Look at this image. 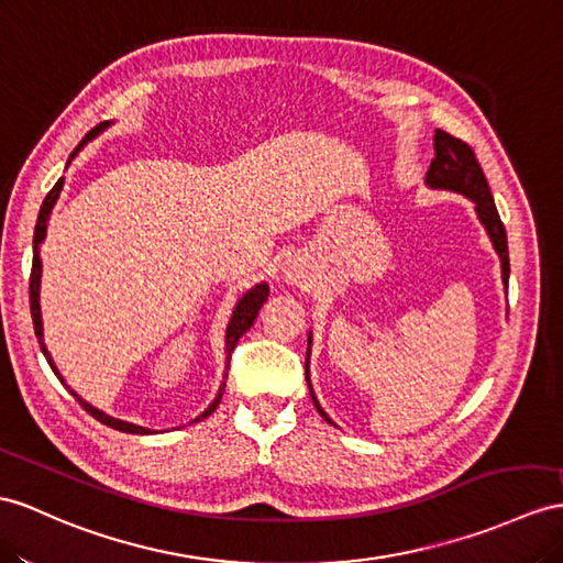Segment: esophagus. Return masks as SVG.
Wrapping results in <instances>:
<instances>
[{"label": "esophagus", "mask_w": 563, "mask_h": 563, "mask_svg": "<svg viewBox=\"0 0 563 563\" xmlns=\"http://www.w3.org/2000/svg\"><path fill=\"white\" fill-rule=\"evenodd\" d=\"M286 279H289L291 284H303V274H300L296 267L286 272Z\"/></svg>", "instance_id": "1"}]
</instances>
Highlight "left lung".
<instances>
[{"mask_svg": "<svg viewBox=\"0 0 563 563\" xmlns=\"http://www.w3.org/2000/svg\"><path fill=\"white\" fill-rule=\"evenodd\" d=\"M424 186L434 188V190H451V194H461L475 205V214L479 219V224L485 227L487 236L499 255L501 282H504V286L509 284V245H506V229L499 219L495 198H492V194H489L487 178H485L483 169H479L471 145H465L463 141L454 139V135H449L446 131L437 129L434 131V157L430 162L428 174H424ZM310 344H312V334H308V355H306V379L310 387L312 404L329 424H334V420L322 410L318 396H314L312 385H310Z\"/></svg>", "mask_w": 563, "mask_h": 563, "instance_id": "obj_1", "label": "left lung"}]
</instances>
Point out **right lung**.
<instances>
[{
	"label": "right lung",
	"instance_id": "1",
	"mask_svg": "<svg viewBox=\"0 0 563 563\" xmlns=\"http://www.w3.org/2000/svg\"><path fill=\"white\" fill-rule=\"evenodd\" d=\"M114 121H102L100 126H95L84 141H80L78 145H76V150L71 153V157H68V162H66V167L68 164H71V159L80 153V150H84L95 135H100L104 129H109L112 126ZM62 188H64V176L59 178L57 184H54V188L49 190L47 194V198L43 200V208H40V214H37V224H35V234H33V269H31V314H33V327H35V336H37V344H40V349H43V355L47 358V363H49V367H52V373L59 377V382L62 385H66L64 382V377H62V373L57 369V365H54V361H52V353L47 351V344H45V327H43V310H40V282H43V257H40V245L45 243V236H47V224H49V214H52V210H54V205H57V200H59V194H62ZM267 296H269V286L265 284V282H260V284H255L253 289H249L245 291L239 300H236V306H234V310H231V318H229V324H227V334H224V353H227V369H229V361H231V353H234V349H236V341L249 332V329L253 327V322H255V318H257V312H260V308H263V303L267 300ZM224 377H227V373H224ZM224 387H227V382H222V385H219V391H217V396L212 399V404L202 410V413L196 418V420H190V422H200V420H205L208 418L210 413H214V408L219 406V401H222V394H224ZM66 389L71 391L74 396H76V401L84 406L88 413L95 418V420H100L102 424H107V428H114V430H119V432H126V434H153V430L150 428H141V424H133V422H126V420H119V418H112V416H107L104 410H100V408H95L92 404H88L84 396L80 394H76L71 387L66 385Z\"/></svg>",
	"mask_w": 563,
	"mask_h": 563
}]
</instances>
